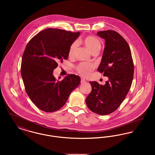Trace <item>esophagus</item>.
<instances>
[{
    "mask_svg": "<svg viewBox=\"0 0 155 155\" xmlns=\"http://www.w3.org/2000/svg\"><path fill=\"white\" fill-rule=\"evenodd\" d=\"M86 81L84 80V79H83V78H81V83H84V82H85Z\"/></svg>",
    "mask_w": 155,
    "mask_h": 155,
    "instance_id": "esophagus-1",
    "label": "esophagus"
}]
</instances>
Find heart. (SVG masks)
Instances as JSON below:
<instances>
[{
    "mask_svg": "<svg viewBox=\"0 0 155 155\" xmlns=\"http://www.w3.org/2000/svg\"><path fill=\"white\" fill-rule=\"evenodd\" d=\"M81 42L83 43L87 49L92 54L99 53L101 49L102 45L100 41L96 38L92 36L85 37L84 38ZM78 44L77 42H74L70 45L68 49V56L70 57H73L75 52L77 50ZM95 66L92 64H87L82 63L79 64L76 67V70L77 73L81 76L87 77L89 76L91 72L94 70Z\"/></svg>",
    "mask_w": 155,
    "mask_h": 155,
    "instance_id": "heart-1",
    "label": "heart"
}]
</instances>
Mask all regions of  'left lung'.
<instances>
[{
    "mask_svg": "<svg viewBox=\"0 0 155 155\" xmlns=\"http://www.w3.org/2000/svg\"><path fill=\"white\" fill-rule=\"evenodd\" d=\"M97 35L105 40L97 71L109 80L104 85L89 82L92 91L86 103L94 113L106 115L117 110L124 100L132 84L134 68L130 46L123 37L113 30L99 31Z\"/></svg>",
    "mask_w": 155,
    "mask_h": 155,
    "instance_id": "obj_1",
    "label": "left lung"
}]
</instances>
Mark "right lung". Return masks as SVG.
Wrapping results in <instances>:
<instances>
[{"label":"right lung","mask_w":155,"mask_h":155,"mask_svg":"<svg viewBox=\"0 0 155 155\" xmlns=\"http://www.w3.org/2000/svg\"><path fill=\"white\" fill-rule=\"evenodd\" d=\"M80 34V32L47 28L37 34L27 45L21 74L27 95L40 110H58L80 84V77L74 74H68L61 81L56 80L53 75L59 62L68 59L69 48Z\"/></svg>","instance_id":"right-lung-1"}]
</instances>
